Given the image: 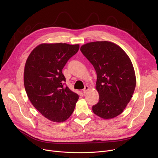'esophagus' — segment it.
<instances>
[{"label":"esophagus","instance_id":"1","mask_svg":"<svg viewBox=\"0 0 158 158\" xmlns=\"http://www.w3.org/2000/svg\"><path fill=\"white\" fill-rule=\"evenodd\" d=\"M88 90H89V87H88V86H86L85 87V88L83 89V90H82V92H83V94H86V93L88 92Z\"/></svg>","mask_w":158,"mask_h":158}]
</instances>
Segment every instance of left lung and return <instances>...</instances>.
I'll return each mask as SVG.
<instances>
[{
	"mask_svg": "<svg viewBox=\"0 0 158 158\" xmlns=\"http://www.w3.org/2000/svg\"><path fill=\"white\" fill-rule=\"evenodd\" d=\"M80 50L97 73L99 101L93 106V112L104 119L117 117L129 102L136 87L130 58L118 45L107 41L88 43Z\"/></svg>",
	"mask_w": 158,
	"mask_h": 158,
	"instance_id": "obj_1",
	"label": "left lung"
}]
</instances>
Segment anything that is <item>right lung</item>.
<instances>
[{
  "mask_svg": "<svg viewBox=\"0 0 158 158\" xmlns=\"http://www.w3.org/2000/svg\"><path fill=\"white\" fill-rule=\"evenodd\" d=\"M79 48V44H42L29 54L23 81L27 97L35 108L48 120L63 122L72 114L79 95L68 86L62 70Z\"/></svg>",
  "mask_w": 158,
  "mask_h": 158,
  "instance_id": "add662e5",
  "label": "right lung"
}]
</instances>
